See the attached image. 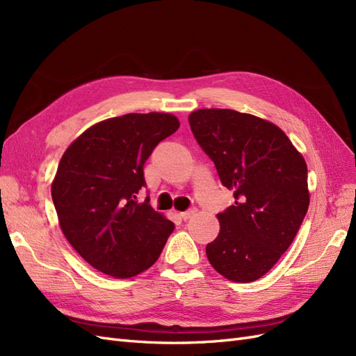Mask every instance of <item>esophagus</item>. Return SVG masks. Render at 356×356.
Segmentation results:
<instances>
[{
	"label": "esophagus",
	"instance_id": "esophagus-1",
	"mask_svg": "<svg viewBox=\"0 0 356 356\" xmlns=\"http://www.w3.org/2000/svg\"><path fill=\"white\" fill-rule=\"evenodd\" d=\"M196 212H197L196 208H191V209H187V211H184V212H181L179 215H181L182 220H190V218L195 217Z\"/></svg>",
	"mask_w": 356,
	"mask_h": 356
}]
</instances>
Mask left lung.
<instances>
[{
  "label": "left lung",
  "instance_id": "1",
  "mask_svg": "<svg viewBox=\"0 0 356 356\" xmlns=\"http://www.w3.org/2000/svg\"><path fill=\"white\" fill-rule=\"evenodd\" d=\"M196 141L234 204L218 213L211 266L233 282L264 276L293 243L309 208L305 157L281 127L252 114L202 108L188 115Z\"/></svg>",
  "mask_w": 356,
  "mask_h": 356
}]
</instances>
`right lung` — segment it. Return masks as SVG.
Segmentation results:
<instances>
[{"mask_svg":"<svg viewBox=\"0 0 356 356\" xmlns=\"http://www.w3.org/2000/svg\"><path fill=\"white\" fill-rule=\"evenodd\" d=\"M178 127L174 114H124L86 129L63 153L51 199L62 233L96 270L132 277L163 251L175 225L136 195L145 160Z\"/></svg>","mask_w":356,"mask_h":356,"instance_id":"obj_1","label":"right lung"}]
</instances>
